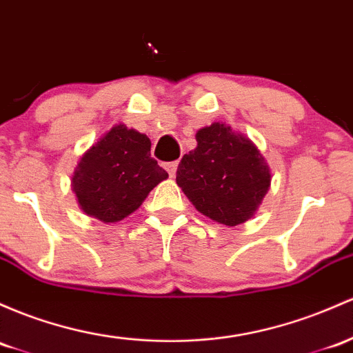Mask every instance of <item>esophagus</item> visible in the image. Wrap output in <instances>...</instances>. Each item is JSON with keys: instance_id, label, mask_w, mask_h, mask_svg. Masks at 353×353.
Listing matches in <instances>:
<instances>
[{"instance_id": "obj_1", "label": "esophagus", "mask_w": 353, "mask_h": 353, "mask_svg": "<svg viewBox=\"0 0 353 353\" xmlns=\"http://www.w3.org/2000/svg\"><path fill=\"white\" fill-rule=\"evenodd\" d=\"M165 169H168L169 176L174 177L176 176V170H177V162H168V164H165Z\"/></svg>"}]
</instances>
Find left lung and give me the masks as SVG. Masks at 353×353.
Returning <instances> with one entry per match:
<instances>
[{"mask_svg": "<svg viewBox=\"0 0 353 353\" xmlns=\"http://www.w3.org/2000/svg\"><path fill=\"white\" fill-rule=\"evenodd\" d=\"M196 141V149L181 159L177 185L216 223L238 226L253 218L271 184L258 147L223 122L197 130Z\"/></svg>", "mask_w": 353, "mask_h": 353, "instance_id": "left-lung-1", "label": "left lung"}]
</instances>
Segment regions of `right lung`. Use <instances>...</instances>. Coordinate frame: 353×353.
<instances>
[{
    "instance_id": "obj_1",
    "label": "right lung",
    "mask_w": 353,
    "mask_h": 353,
    "mask_svg": "<svg viewBox=\"0 0 353 353\" xmlns=\"http://www.w3.org/2000/svg\"><path fill=\"white\" fill-rule=\"evenodd\" d=\"M168 177L150 157L149 137L119 123L83 154L73 172L72 189L85 214L117 223L139 209Z\"/></svg>"
}]
</instances>
